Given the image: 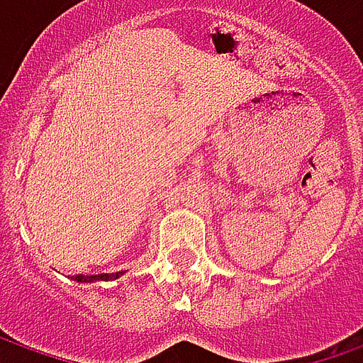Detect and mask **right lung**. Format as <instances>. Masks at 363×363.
Wrapping results in <instances>:
<instances>
[{"label": "right lung", "mask_w": 363, "mask_h": 363, "mask_svg": "<svg viewBox=\"0 0 363 363\" xmlns=\"http://www.w3.org/2000/svg\"><path fill=\"white\" fill-rule=\"evenodd\" d=\"M119 274H123V272H115V274H106V272H103V274H78L74 281H78V283H92V281H113V279H119Z\"/></svg>", "instance_id": "add662e5"}]
</instances>
